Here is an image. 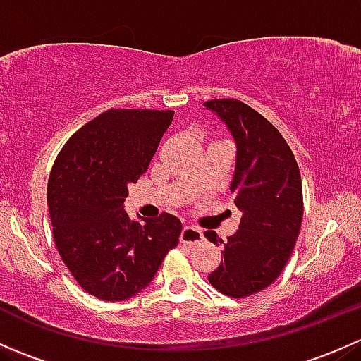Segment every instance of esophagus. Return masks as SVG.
<instances>
[{"label": "esophagus", "mask_w": 361, "mask_h": 361, "mask_svg": "<svg viewBox=\"0 0 361 361\" xmlns=\"http://www.w3.org/2000/svg\"><path fill=\"white\" fill-rule=\"evenodd\" d=\"M202 231L201 228L194 227V225H187V227H183V231H181V243H185V245H195V243L202 241Z\"/></svg>", "instance_id": "1"}]
</instances>
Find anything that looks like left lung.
Instances as JSON below:
<instances>
[{
	"mask_svg": "<svg viewBox=\"0 0 361 361\" xmlns=\"http://www.w3.org/2000/svg\"><path fill=\"white\" fill-rule=\"evenodd\" d=\"M238 145L231 194L243 211L239 231L218 239L224 245L221 264L207 276L211 286L227 297L243 298L262 292L285 269L300 232L304 201L298 164L292 148L265 116L239 99H211Z\"/></svg>",
	"mask_w": 361,
	"mask_h": 361,
	"instance_id": "1",
	"label": "left lung"
}]
</instances>
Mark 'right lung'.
<instances>
[{"label": "right lung", "mask_w": 361, "mask_h": 361, "mask_svg": "<svg viewBox=\"0 0 361 361\" xmlns=\"http://www.w3.org/2000/svg\"><path fill=\"white\" fill-rule=\"evenodd\" d=\"M173 110H108L80 127L57 155L47 187L52 234L64 265L87 293L118 302L147 288L178 246L169 213L130 220L127 187L148 169Z\"/></svg>", "instance_id": "obj_1"}]
</instances>
